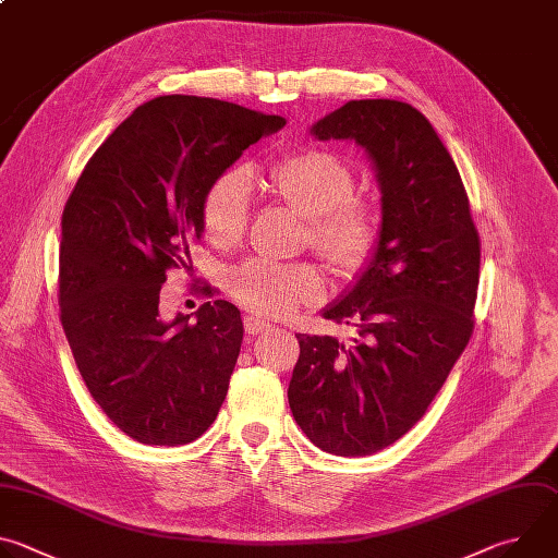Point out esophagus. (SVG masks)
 <instances>
[{
  "mask_svg": "<svg viewBox=\"0 0 558 558\" xmlns=\"http://www.w3.org/2000/svg\"><path fill=\"white\" fill-rule=\"evenodd\" d=\"M245 331L250 336H260L265 331L271 329V323L269 320H263V317H256V315H245Z\"/></svg>",
  "mask_w": 558,
  "mask_h": 558,
  "instance_id": "esophagus-1",
  "label": "esophagus"
}]
</instances>
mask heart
<instances>
[{"label": "heart", "instance_id": "heart-1", "mask_svg": "<svg viewBox=\"0 0 558 558\" xmlns=\"http://www.w3.org/2000/svg\"><path fill=\"white\" fill-rule=\"evenodd\" d=\"M271 192L308 220V241L329 269L351 278L379 247V214L353 196L355 174L331 151H295L269 170ZM252 216V190L241 170L218 174L203 194L201 220L209 241L231 247L243 241ZM229 291L245 308L278 317L320 298L323 282L306 263L254 258L229 274Z\"/></svg>", "mask_w": 558, "mask_h": 558}]
</instances>
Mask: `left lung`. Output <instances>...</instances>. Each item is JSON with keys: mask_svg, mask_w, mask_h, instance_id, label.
I'll return each mask as SVG.
<instances>
[{"mask_svg": "<svg viewBox=\"0 0 558 558\" xmlns=\"http://www.w3.org/2000/svg\"><path fill=\"white\" fill-rule=\"evenodd\" d=\"M355 141L381 192L373 260L323 315L351 342L298 333L289 407L331 454H373L426 413L472 336L482 245L457 166L430 121L395 99L349 101L311 125Z\"/></svg>", "mask_w": 558, "mask_h": 558, "instance_id": "obj_1", "label": "left lung"}]
</instances>
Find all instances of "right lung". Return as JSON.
<instances>
[{
	"instance_id": "right-lung-1",
	"label": "right lung",
	"mask_w": 558,
	"mask_h": 558,
	"mask_svg": "<svg viewBox=\"0 0 558 558\" xmlns=\"http://www.w3.org/2000/svg\"><path fill=\"white\" fill-rule=\"evenodd\" d=\"M278 114L168 95L138 106L93 154L61 216V325L95 402L128 437L179 446L216 420L243 344L241 311L205 302L163 320L168 269H192L209 183Z\"/></svg>"
}]
</instances>
